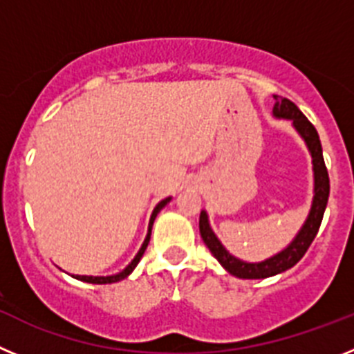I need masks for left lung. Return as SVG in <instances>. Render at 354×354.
<instances>
[{
  "mask_svg": "<svg viewBox=\"0 0 354 354\" xmlns=\"http://www.w3.org/2000/svg\"><path fill=\"white\" fill-rule=\"evenodd\" d=\"M273 97V115L277 118H287V120L292 122L294 129L298 131L299 136L305 140L306 147L310 150L312 165H314V200H312L308 218L305 220L303 227L299 228V232L296 234L292 243L286 250H282V252L273 255V257L266 259L262 262H245L230 255L225 250L220 239L212 232L211 225H209L207 212H200V236L204 239L205 246L211 250L212 255L218 259V262L223 266L228 273L237 278H250V280L274 277V274L290 270L292 266H296L301 261L308 246L312 245V241L317 236V230L321 227V221H323L324 209H326L328 204V196H330V177H328L326 165H324L323 147H321L317 131H315L310 120L299 111V108L292 101H289L286 97Z\"/></svg>",
  "mask_w": 354,
  "mask_h": 354,
  "instance_id": "8db88e82",
  "label": "left lung"
}]
</instances>
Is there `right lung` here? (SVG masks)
<instances>
[{"mask_svg": "<svg viewBox=\"0 0 354 354\" xmlns=\"http://www.w3.org/2000/svg\"><path fill=\"white\" fill-rule=\"evenodd\" d=\"M170 200L171 198H170V196H168V198L161 200V202H159V204L154 207V211H152V216H150V221H149V232H147V237H145V241H143L142 248H140V252L136 253V257H134L133 261H131V264L127 266L126 270H122L120 273H117V274H111V277H86V274H72V277L77 278V280H81V282H88V283H113V282H120V280H124V278H126V277H129V274L133 273L134 268L138 266L140 259L143 257V253H145L147 246H149L150 232H152V223H154L156 216H158V212L161 211V209L165 207V205H167L168 202H170Z\"/></svg>", "mask_w": 354, "mask_h": 354, "instance_id": "right-lung-1", "label": "right lung"}]
</instances>
